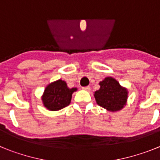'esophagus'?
I'll return each instance as SVG.
<instances>
[{
    "label": "esophagus",
    "mask_w": 160,
    "mask_h": 160,
    "mask_svg": "<svg viewBox=\"0 0 160 160\" xmlns=\"http://www.w3.org/2000/svg\"><path fill=\"white\" fill-rule=\"evenodd\" d=\"M82 89H83V90H86V91H90V87H89V86H88V87H82Z\"/></svg>",
    "instance_id": "1"
}]
</instances>
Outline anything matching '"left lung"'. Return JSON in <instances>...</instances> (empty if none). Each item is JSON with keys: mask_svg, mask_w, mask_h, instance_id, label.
Returning a JSON list of instances; mask_svg holds the SVG:
<instances>
[{"mask_svg": "<svg viewBox=\"0 0 160 160\" xmlns=\"http://www.w3.org/2000/svg\"><path fill=\"white\" fill-rule=\"evenodd\" d=\"M100 88L94 92L97 104L107 111L116 112L125 107L128 102V90L116 79L107 77L99 82Z\"/></svg>", "mask_w": 160, "mask_h": 160, "instance_id": "1", "label": "left lung"}]
</instances>
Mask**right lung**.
Masks as SVG:
<instances>
[{
    "label": "right lung",
    "instance_id": "right-lung-1",
    "mask_svg": "<svg viewBox=\"0 0 160 160\" xmlns=\"http://www.w3.org/2000/svg\"><path fill=\"white\" fill-rule=\"evenodd\" d=\"M76 87L69 88L67 83L58 79L48 84L42 95V104L47 110L56 111L70 105L72 94L77 91Z\"/></svg>",
    "mask_w": 160,
    "mask_h": 160
}]
</instances>
